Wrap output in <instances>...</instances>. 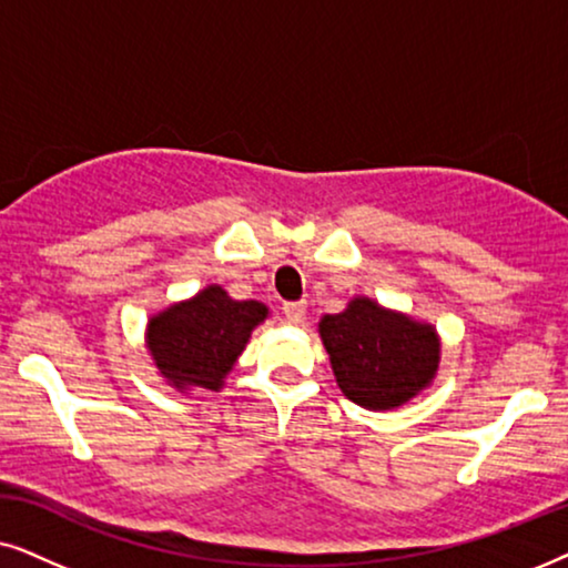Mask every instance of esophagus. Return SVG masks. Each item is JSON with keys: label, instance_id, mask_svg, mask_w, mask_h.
<instances>
[{"label": "esophagus", "instance_id": "obj_1", "mask_svg": "<svg viewBox=\"0 0 568 568\" xmlns=\"http://www.w3.org/2000/svg\"><path fill=\"white\" fill-rule=\"evenodd\" d=\"M283 312H285V316H288L291 324H298L306 314V304H304V301H285Z\"/></svg>", "mask_w": 568, "mask_h": 568}]
</instances>
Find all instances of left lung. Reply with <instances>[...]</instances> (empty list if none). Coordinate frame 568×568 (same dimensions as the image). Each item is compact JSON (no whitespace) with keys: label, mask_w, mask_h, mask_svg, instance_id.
Returning a JSON list of instances; mask_svg holds the SVG:
<instances>
[{"label":"left lung","mask_w":568,"mask_h":568,"mask_svg":"<svg viewBox=\"0 0 568 568\" xmlns=\"http://www.w3.org/2000/svg\"><path fill=\"white\" fill-rule=\"evenodd\" d=\"M339 389L368 410H392L418 395L438 368V339L428 324L355 298L320 322Z\"/></svg>","instance_id":"8db88e82"}]
</instances>
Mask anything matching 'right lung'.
Returning a JSON list of instances; mask_svg holds the SVG:
<instances>
[{"mask_svg": "<svg viewBox=\"0 0 568 568\" xmlns=\"http://www.w3.org/2000/svg\"><path fill=\"white\" fill-rule=\"evenodd\" d=\"M264 316L267 306L260 301H233L210 285L192 301L158 314L148 324V347L173 387L217 389Z\"/></svg>", "mask_w": 568, "mask_h": 568, "instance_id": "1", "label": "right lung"}]
</instances>
